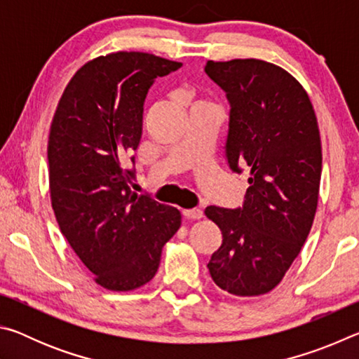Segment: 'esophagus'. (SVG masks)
I'll list each match as a JSON object with an SVG mask.
<instances>
[{"label": "esophagus", "mask_w": 359, "mask_h": 359, "mask_svg": "<svg viewBox=\"0 0 359 359\" xmlns=\"http://www.w3.org/2000/svg\"><path fill=\"white\" fill-rule=\"evenodd\" d=\"M182 214H184V217L188 218V220H199V218H203L201 209H185Z\"/></svg>", "instance_id": "1"}]
</instances>
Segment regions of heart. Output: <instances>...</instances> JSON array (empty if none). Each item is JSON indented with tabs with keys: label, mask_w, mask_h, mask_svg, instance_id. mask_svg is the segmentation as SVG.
Here are the masks:
<instances>
[{
	"label": "heart",
	"mask_w": 359,
	"mask_h": 359,
	"mask_svg": "<svg viewBox=\"0 0 359 359\" xmlns=\"http://www.w3.org/2000/svg\"><path fill=\"white\" fill-rule=\"evenodd\" d=\"M193 106H210V104H209L208 101H201V100H199V101H194Z\"/></svg>",
	"instance_id": "b5f03b06"
}]
</instances>
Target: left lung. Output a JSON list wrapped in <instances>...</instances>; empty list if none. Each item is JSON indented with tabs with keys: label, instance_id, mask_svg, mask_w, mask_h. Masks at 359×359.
Listing matches in <instances>:
<instances>
[{
	"label": "left lung",
	"instance_id": "left-lung-1",
	"mask_svg": "<svg viewBox=\"0 0 359 359\" xmlns=\"http://www.w3.org/2000/svg\"><path fill=\"white\" fill-rule=\"evenodd\" d=\"M229 101L226 160L250 171L242 208H205L223 242L210 257L217 287L269 293L299 255L318 204L321 141L306 90L280 66L245 58L205 65Z\"/></svg>",
	"mask_w": 359,
	"mask_h": 359
}]
</instances>
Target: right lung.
Masks as SVG:
<instances>
[{"mask_svg":"<svg viewBox=\"0 0 359 359\" xmlns=\"http://www.w3.org/2000/svg\"><path fill=\"white\" fill-rule=\"evenodd\" d=\"M179 62L115 52L85 63L60 98L48 133V187L60 231L95 282L131 291L150 282L180 212L137 196L123 168L142 135L144 101ZM135 163V156H131Z\"/></svg>","mask_w":359,"mask_h":359,"instance_id":"obj_1","label":"right lung"}]
</instances>
